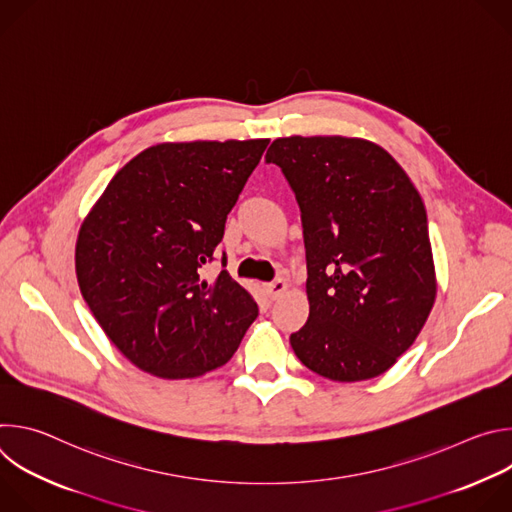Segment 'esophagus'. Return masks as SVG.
Wrapping results in <instances>:
<instances>
[{
  "instance_id": "34e87169",
  "label": "esophagus",
  "mask_w": 512,
  "mask_h": 512,
  "mask_svg": "<svg viewBox=\"0 0 512 512\" xmlns=\"http://www.w3.org/2000/svg\"><path fill=\"white\" fill-rule=\"evenodd\" d=\"M287 287H289V285H287L285 279H275V281L263 285V289H265V294H267L269 300H277L281 294H285Z\"/></svg>"
}]
</instances>
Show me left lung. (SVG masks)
Masks as SVG:
<instances>
[{"instance_id":"obj_1","label":"left lung","mask_w":512,"mask_h":512,"mask_svg":"<svg viewBox=\"0 0 512 512\" xmlns=\"http://www.w3.org/2000/svg\"><path fill=\"white\" fill-rule=\"evenodd\" d=\"M265 160L302 210L310 316L291 348L330 381L383 375L415 342L437 294L417 188L362 137H277Z\"/></svg>"}]
</instances>
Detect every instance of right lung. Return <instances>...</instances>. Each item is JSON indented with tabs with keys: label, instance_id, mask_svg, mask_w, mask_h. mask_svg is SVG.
Returning a JSON list of instances; mask_svg holds the SVG:
<instances>
[{
	"label": "right lung",
	"instance_id": "1",
	"mask_svg": "<svg viewBox=\"0 0 512 512\" xmlns=\"http://www.w3.org/2000/svg\"><path fill=\"white\" fill-rule=\"evenodd\" d=\"M269 139L166 141L129 160L79 231L75 267L95 320L137 369H221L259 314L225 269L200 277ZM225 265V259H223Z\"/></svg>",
	"mask_w": 512,
	"mask_h": 512
}]
</instances>
